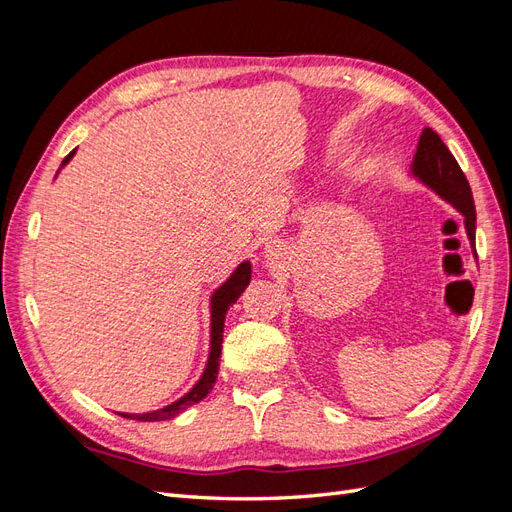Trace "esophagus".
Masks as SVG:
<instances>
[{
    "label": "esophagus",
    "instance_id": "1",
    "mask_svg": "<svg viewBox=\"0 0 512 512\" xmlns=\"http://www.w3.org/2000/svg\"><path fill=\"white\" fill-rule=\"evenodd\" d=\"M275 252H277L275 247H273V245H269V247H267V258H275V256H277Z\"/></svg>",
    "mask_w": 512,
    "mask_h": 512
}]
</instances>
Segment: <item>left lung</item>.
<instances>
[{"label":"left lung","instance_id":"8db88e82","mask_svg":"<svg viewBox=\"0 0 512 512\" xmlns=\"http://www.w3.org/2000/svg\"><path fill=\"white\" fill-rule=\"evenodd\" d=\"M412 173L421 179L431 190H436L444 200H448L466 218V230L472 250L476 252V209L470 183L459 168L453 153L442 143L438 132L425 128L412 160Z\"/></svg>","mask_w":512,"mask_h":512}]
</instances>
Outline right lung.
Instances as JSON below:
<instances>
[{
  "label": "right lung",
  "instance_id": "obj_1",
  "mask_svg": "<svg viewBox=\"0 0 512 512\" xmlns=\"http://www.w3.org/2000/svg\"><path fill=\"white\" fill-rule=\"evenodd\" d=\"M74 151L68 153V156L64 158V162H61V166L68 164L72 160ZM250 277H252L250 262H241V265L237 267V271L228 277L226 284L213 292V297H211V352H209V361H207V367L203 371V376H200V380L196 382L194 389L190 393H185L181 399L175 401V404H170L166 408L145 412V414H123L121 412L119 416L132 418V421H143V423L168 421V418L181 414L185 408L198 404L200 399H205L209 395L215 380H218L220 354H222V333H224L226 312H228V307L232 303H237V299L241 297V292L245 290V286L250 284Z\"/></svg>",
  "mask_w": 512,
  "mask_h": 512
}]
</instances>
